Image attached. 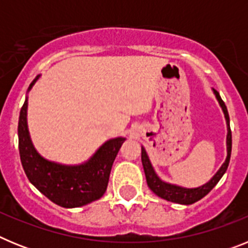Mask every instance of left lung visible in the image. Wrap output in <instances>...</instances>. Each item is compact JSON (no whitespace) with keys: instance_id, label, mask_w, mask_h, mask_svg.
Returning <instances> with one entry per match:
<instances>
[{"instance_id":"8db88e82","label":"left lung","mask_w":248,"mask_h":248,"mask_svg":"<svg viewBox=\"0 0 248 248\" xmlns=\"http://www.w3.org/2000/svg\"><path fill=\"white\" fill-rule=\"evenodd\" d=\"M215 94H216V98H217L218 103H220L221 108H222L223 113H225V118H226L227 122V157L226 161L223 163V165L221 166V169L216 172L211 180L209 181L205 185L200 186V187H196V189H184V187H180V186H175L170 185V184H166L164 181H161L159 177L155 174L154 169L151 166L150 161H149V157L146 155L145 149L141 148V163H143L144 172H145L146 177V183H148L149 189L151 191L156 194L159 198L165 199L168 201H171V202L176 203H183V205H191V203L196 202V201L201 200L203 196L209 194L212 189H214L216 184L220 181V179L222 177V175L226 172L227 168H229L230 164V157H231V149H232V134H231V129H230V117H229V111H227L226 105L223 103V100L221 99L220 94H218L217 91H215Z\"/></svg>"}]
</instances>
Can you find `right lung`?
Segmentation results:
<instances>
[{
    "instance_id": "1",
    "label": "right lung",
    "mask_w": 248,
    "mask_h": 248,
    "mask_svg": "<svg viewBox=\"0 0 248 248\" xmlns=\"http://www.w3.org/2000/svg\"><path fill=\"white\" fill-rule=\"evenodd\" d=\"M38 77L31 83L28 91ZM124 140L117 138L107 141L83 165H58L39 156L31 143L27 130V99L19 111L18 148L23 170L28 180L46 198L62 207H79L102 198L108 186L114 160Z\"/></svg>"
}]
</instances>
